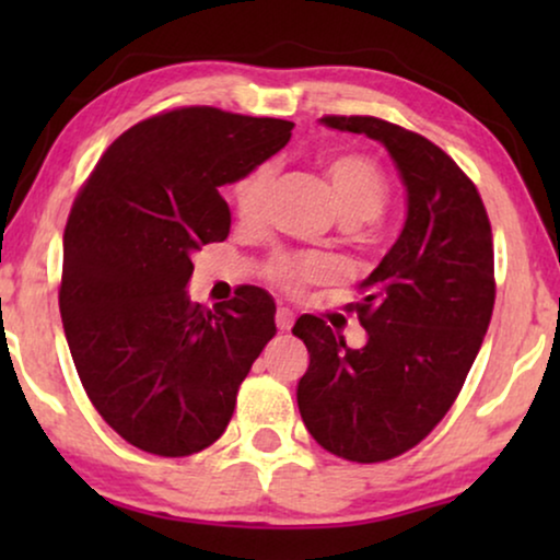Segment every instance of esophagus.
<instances>
[{
  "label": "esophagus",
  "instance_id": "34e87169",
  "mask_svg": "<svg viewBox=\"0 0 560 560\" xmlns=\"http://www.w3.org/2000/svg\"><path fill=\"white\" fill-rule=\"evenodd\" d=\"M275 324H278L280 331H288L290 326H293V311L290 308H278V313H275Z\"/></svg>",
  "mask_w": 560,
  "mask_h": 560
}]
</instances>
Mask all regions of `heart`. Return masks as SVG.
I'll list each match as a JSON object with an SVG mask.
<instances>
[{
    "label": "heart",
    "mask_w": 560,
    "mask_h": 560,
    "mask_svg": "<svg viewBox=\"0 0 560 560\" xmlns=\"http://www.w3.org/2000/svg\"><path fill=\"white\" fill-rule=\"evenodd\" d=\"M272 165H259L247 178H242L234 188L236 213L244 221H252L262 211L267 188L272 183ZM324 175L331 186L336 211L343 224L357 226L364 221L377 219L387 206V180L377 165L359 152H336L324 160ZM275 278L285 285H303V282H318L334 278V262L324 257L303 259H280L275 265Z\"/></svg>",
    "instance_id": "1"
}]
</instances>
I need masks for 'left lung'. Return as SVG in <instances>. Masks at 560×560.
I'll return each mask as SVG.
<instances>
[{
  "instance_id": "8db88e82",
  "label": "left lung",
  "mask_w": 560,
  "mask_h": 560,
  "mask_svg": "<svg viewBox=\"0 0 560 560\" xmlns=\"http://www.w3.org/2000/svg\"><path fill=\"white\" fill-rule=\"evenodd\" d=\"M339 132L366 135L395 160L405 186V226L359 282L366 343L349 349L316 316L293 334L311 364L298 410L331 454L387 462L416 446L454 405L494 308V249L485 203L454 160L425 137L374 117H324Z\"/></svg>"
}]
</instances>
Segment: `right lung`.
Listing matches in <instances>:
<instances>
[{
  "instance_id": "right-lung-1",
  "label": "right lung",
  "mask_w": 560,
  "mask_h": 560,
  "mask_svg": "<svg viewBox=\"0 0 560 560\" xmlns=\"http://www.w3.org/2000/svg\"><path fill=\"white\" fill-rule=\"evenodd\" d=\"M293 121L188 106L127 129L75 198L63 234L60 318L75 372L132 446L188 456L226 431L236 389L275 336V301L242 285L209 311L188 280L224 242L221 186L280 152Z\"/></svg>"
}]
</instances>
